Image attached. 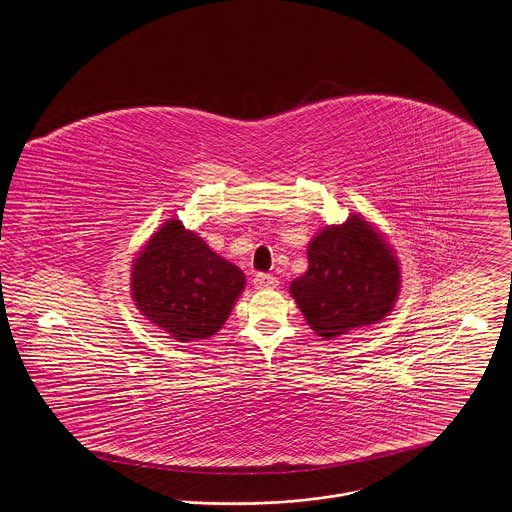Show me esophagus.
Here are the masks:
<instances>
[{
	"label": "esophagus",
	"mask_w": 512,
	"mask_h": 512,
	"mask_svg": "<svg viewBox=\"0 0 512 512\" xmlns=\"http://www.w3.org/2000/svg\"><path fill=\"white\" fill-rule=\"evenodd\" d=\"M253 284L257 290H269V288H276L278 286V278L272 274H265V272H257L253 278Z\"/></svg>",
	"instance_id": "obj_1"
}]
</instances>
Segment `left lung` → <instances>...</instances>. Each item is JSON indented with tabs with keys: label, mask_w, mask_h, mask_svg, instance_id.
<instances>
[{
	"label": "left lung",
	"mask_w": 512,
	"mask_h": 512,
	"mask_svg": "<svg viewBox=\"0 0 512 512\" xmlns=\"http://www.w3.org/2000/svg\"><path fill=\"white\" fill-rule=\"evenodd\" d=\"M307 259L309 269L290 292L325 340L379 323L391 311L400 288L398 261L363 218L350 216L323 230L309 243Z\"/></svg>",
	"instance_id": "1"
}]
</instances>
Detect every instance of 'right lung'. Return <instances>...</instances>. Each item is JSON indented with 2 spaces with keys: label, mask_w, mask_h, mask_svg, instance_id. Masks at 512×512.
I'll use <instances>...</instances> for the list:
<instances>
[{
  "label": "right lung",
  "mask_w": 512,
  "mask_h": 512,
  "mask_svg": "<svg viewBox=\"0 0 512 512\" xmlns=\"http://www.w3.org/2000/svg\"><path fill=\"white\" fill-rule=\"evenodd\" d=\"M243 286V272L180 220H168L152 236L131 272L137 307L181 342L220 331Z\"/></svg>",
  "instance_id": "1"
}]
</instances>
